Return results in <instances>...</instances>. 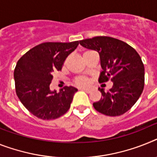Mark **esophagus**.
Instances as JSON below:
<instances>
[{
  "label": "esophagus",
  "instance_id": "34e87169",
  "mask_svg": "<svg viewBox=\"0 0 157 157\" xmlns=\"http://www.w3.org/2000/svg\"><path fill=\"white\" fill-rule=\"evenodd\" d=\"M81 90L85 91V92H86V93H89L92 92V89H82Z\"/></svg>",
  "mask_w": 157,
  "mask_h": 157
}]
</instances>
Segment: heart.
Returning a JSON list of instances; mask_svg holds the SVG:
<instances>
[{"mask_svg":"<svg viewBox=\"0 0 157 157\" xmlns=\"http://www.w3.org/2000/svg\"><path fill=\"white\" fill-rule=\"evenodd\" d=\"M92 52H93V51H86V52H84V53H83V58L85 57L87 55H89V53H91ZM68 61V57H67V58L64 60L63 66L64 67L66 66ZM73 84L77 87H85L89 84V78H87L86 76H76V78L74 79V81H73Z\"/></svg>","mask_w":157,"mask_h":157,"instance_id":"heart-1","label":"heart"}]
</instances>
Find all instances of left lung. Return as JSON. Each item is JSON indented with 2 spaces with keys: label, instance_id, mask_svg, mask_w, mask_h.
Wrapping results in <instances>:
<instances>
[{
  "label": "left lung",
  "instance_id": "1",
  "mask_svg": "<svg viewBox=\"0 0 157 157\" xmlns=\"http://www.w3.org/2000/svg\"><path fill=\"white\" fill-rule=\"evenodd\" d=\"M80 44L100 55L103 71L99 82L111 80L113 83L109 92L99 88L101 98L93 103L94 109L110 117L125 113L137 101L144 86V67L138 52L125 42L106 36L85 39Z\"/></svg>",
  "mask_w": 157,
  "mask_h": 157
}]
</instances>
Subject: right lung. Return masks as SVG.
Instances as JSON below:
<instances>
[{
  "label": "right lung",
  "mask_w": 157,
  "mask_h": 157,
  "mask_svg": "<svg viewBox=\"0 0 157 157\" xmlns=\"http://www.w3.org/2000/svg\"><path fill=\"white\" fill-rule=\"evenodd\" d=\"M78 44V40L44 42L29 50L17 63L16 93L24 106L39 119H56L70 108L77 89L65 86L56 93L50 90L49 85L53 72L61 70L64 60Z\"/></svg>",
  "instance_id": "1"
}]
</instances>
